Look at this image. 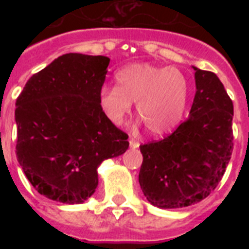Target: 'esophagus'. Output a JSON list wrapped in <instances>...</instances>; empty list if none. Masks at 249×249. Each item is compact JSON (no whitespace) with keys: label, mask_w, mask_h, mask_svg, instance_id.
Listing matches in <instances>:
<instances>
[{"label":"esophagus","mask_w":249,"mask_h":249,"mask_svg":"<svg viewBox=\"0 0 249 249\" xmlns=\"http://www.w3.org/2000/svg\"><path fill=\"white\" fill-rule=\"evenodd\" d=\"M129 144H130V147L132 148L140 147V142H138L136 138H133V137H130V138H129Z\"/></svg>","instance_id":"esophagus-1"}]
</instances>
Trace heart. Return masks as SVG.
<instances>
[{"label": "heart", "instance_id": "b5f03b06", "mask_svg": "<svg viewBox=\"0 0 249 249\" xmlns=\"http://www.w3.org/2000/svg\"><path fill=\"white\" fill-rule=\"evenodd\" d=\"M117 86L103 85L98 94L102 112L120 125L133 102L148 132L163 136L181 123L189 99L190 84L182 71L150 63H133L115 73Z\"/></svg>", "mask_w": 249, "mask_h": 249}]
</instances>
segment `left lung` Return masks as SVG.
Returning <instances> with one entry per match:
<instances>
[{"mask_svg":"<svg viewBox=\"0 0 249 249\" xmlns=\"http://www.w3.org/2000/svg\"><path fill=\"white\" fill-rule=\"evenodd\" d=\"M193 68L196 93L189 119L164 140L140 146L141 189L161 209L183 208L205 199L231 158L232 101L216 73Z\"/></svg>","mask_w":249,"mask_h":249,"instance_id":"obj_1","label":"left lung"}]
</instances>
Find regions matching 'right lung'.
<instances>
[{"mask_svg": "<svg viewBox=\"0 0 249 249\" xmlns=\"http://www.w3.org/2000/svg\"><path fill=\"white\" fill-rule=\"evenodd\" d=\"M108 64L103 55L64 54L35 73L18 97V161L50 200L84 203L95 193L102 161L128 150V134L98 102Z\"/></svg>", "mask_w": 249, "mask_h": 249, "instance_id": "1", "label": "right lung"}]
</instances>
